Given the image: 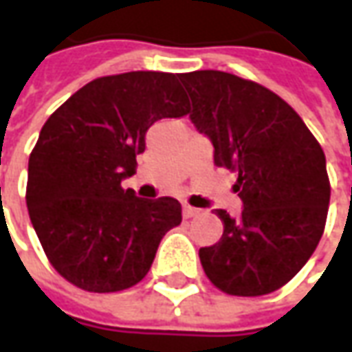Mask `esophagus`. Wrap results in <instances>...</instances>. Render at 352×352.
Here are the masks:
<instances>
[{
	"label": "esophagus",
	"mask_w": 352,
	"mask_h": 352,
	"mask_svg": "<svg viewBox=\"0 0 352 352\" xmlns=\"http://www.w3.org/2000/svg\"><path fill=\"white\" fill-rule=\"evenodd\" d=\"M198 214H200V210H198V208L188 206V204H185V206H183V216L185 217H195V216H198Z\"/></svg>",
	"instance_id": "obj_1"
}]
</instances>
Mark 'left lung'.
Returning <instances> with one entry per match:
<instances>
[{
    "label": "left lung",
    "instance_id": "left-lung-1",
    "mask_svg": "<svg viewBox=\"0 0 352 352\" xmlns=\"http://www.w3.org/2000/svg\"><path fill=\"white\" fill-rule=\"evenodd\" d=\"M190 119L214 144V164L239 173L243 212L219 243L200 248L208 279L227 295L274 293L300 272L326 227V156L293 107L258 82L223 71L179 75Z\"/></svg>",
    "mask_w": 352,
    "mask_h": 352
}]
</instances>
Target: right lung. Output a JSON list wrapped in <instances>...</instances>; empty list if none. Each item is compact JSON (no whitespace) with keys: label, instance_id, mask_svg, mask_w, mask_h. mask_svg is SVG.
<instances>
[{"label":"right lung","instance_id":"1","mask_svg":"<svg viewBox=\"0 0 352 352\" xmlns=\"http://www.w3.org/2000/svg\"><path fill=\"white\" fill-rule=\"evenodd\" d=\"M188 113L179 76L131 71L96 78L50 116L28 160L26 206L50 264L78 289L116 293L142 281L160 241L181 223L171 196L138 198L146 131Z\"/></svg>","mask_w":352,"mask_h":352}]
</instances>
